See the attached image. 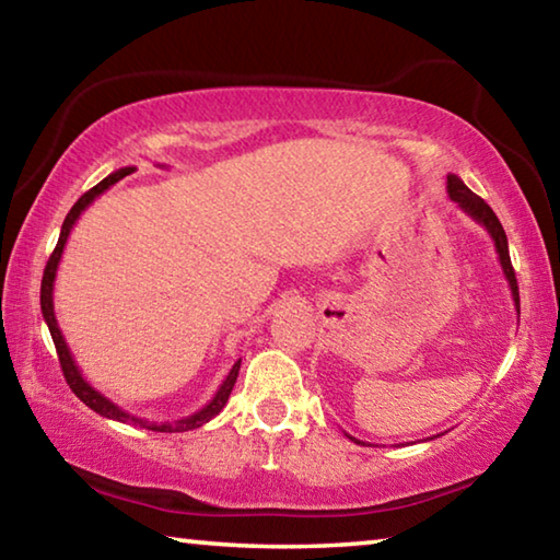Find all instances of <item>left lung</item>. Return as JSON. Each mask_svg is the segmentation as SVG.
<instances>
[{"mask_svg": "<svg viewBox=\"0 0 560 560\" xmlns=\"http://www.w3.org/2000/svg\"><path fill=\"white\" fill-rule=\"evenodd\" d=\"M447 192H450V200L459 205V210L467 212L474 222H479L485 230L489 232L491 240H494V246H497V254H499V264L501 269H504V277L509 281V289H511V296H514V306L518 311V283H516V273H514V267H511V257H509V242H506V232L504 226H501V222L497 220V214L491 207L481 200L479 195H474L471 189L462 183V179L457 175H447ZM348 440H355L350 438ZM358 444H363L360 440H355Z\"/></svg>", "mask_w": 560, "mask_h": 560, "instance_id": "left-lung-1", "label": "left lung"}]
</instances>
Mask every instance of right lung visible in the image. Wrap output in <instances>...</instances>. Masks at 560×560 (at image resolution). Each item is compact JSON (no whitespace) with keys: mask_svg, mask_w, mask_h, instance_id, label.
<instances>
[{"mask_svg":"<svg viewBox=\"0 0 560 560\" xmlns=\"http://www.w3.org/2000/svg\"><path fill=\"white\" fill-rule=\"evenodd\" d=\"M132 170H136V167H120V170H116V173H110L106 179H101L96 187H91L86 195H81V200L71 207L69 214H66V220L61 224L59 244H56V249H54V254L49 257V261H46V269H44V279H42V314H44L46 326H49V330H51V338H54L56 353H59V363H61V371H63L66 383H69V387L75 393V397H79L81 402H86L93 412H98L101 417H108V420L128 422V424H136V428L153 430V432H187V430H197V428H202L205 422H210L212 417H217V415L222 412V407L226 405V400H230V393H232V387L236 383V375H240L242 360H236V363L232 365V371L222 381L220 390L214 393L212 400L207 402L202 410H197V412L187 415V417H179V420H173V422H150V420H143V417H136V415H130L128 410H122V407H118L116 402H110L106 395H101L96 387H93L86 381V377L81 375L79 365H75L71 350H69V346H66V340L61 336V328H59V324H56V314H54V281H56V269H59V261H61L66 240H69L73 224L79 222L81 212L86 210V207L93 200H96L98 195L106 192L110 185H116L118 179L130 175Z\"/></svg>","mask_w":560,"mask_h":560,"instance_id":"1","label":"right lung"}]
</instances>
